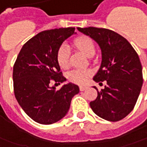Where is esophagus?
Listing matches in <instances>:
<instances>
[{
	"instance_id": "34e87169",
	"label": "esophagus",
	"mask_w": 147,
	"mask_h": 147,
	"mask_svg": "<svg viewBox=\"0 0 147 147\" xmlns=\"http://www.w3.org/2000/svg\"><path fill=\"white\" fill-rule=\"evenodd\" d=\"M79 89L81 91H84L85 90H86L87 86H81L79 87Z\"/></svg>"
}]
</instances>
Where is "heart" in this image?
Returning a JSON list of instances; mask_svg holds the SVG:
<instances>
[{"label": "heart", "instance_id": "1", "mask_svg": "<svg viewBox=\"0 0 147 147\" xmlns=\"http://www.w3.org/2000/svg\"><path fill=\"white\" fill-rule=\"evenodd\" d=\"M74 44L87 57H92L95 53V45L94 41L88 37H80L74 40ZM69 49L66 45H62L58 48L56 53L57 62L62 69H65L69 65ZM92 74L90 69H73L68 73V79L76 84H84L87 78Z\"/></svg>", "mask_w": 147, "mask_h": 147}]
</instances>
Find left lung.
<instances>
[{
    "mask_svg": "<svg viewBox=\"0 0 147 147\" xmlns=\"http://www.w3.org/2000/svg\"><path fill=\"white\" fill-rule=\"evenodd\" d=\"M78 30L94 40L102 51L101 66L93 79L106 81V85L90 102L91 109L107 121L122 120L133 110L143 82L138 55L125 37L112 30L95 27Z\"/></svg>",
    "mask_w": 147,
    "mask_h": 147,
    "instance_id": "1",
    "label": "left lung"
}]
</instances>
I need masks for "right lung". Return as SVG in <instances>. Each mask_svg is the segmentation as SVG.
I'll use <instances>...</instances> for the list:
<instances>
[{"instance_id": "right-lung-1", "label": "right lung", "mask_w": 147, "mask_h": 147, "mask_svg": "<svg viewBox=\"0 0 147 147\" xmlns=\"http://www.w3.org/2000/svg\"><path fill=\"white\" fill-rule=\"evenodd\" d=\"M75 28H61L42 31L21 48L13 65L14 94L29 117L40 124L49 125L65 116L73 97L79 87L71 82L60 90L51 86V82L62 83L57 62L58 48L68 37L76 33Z\"/></svg>"}]
</instances>
